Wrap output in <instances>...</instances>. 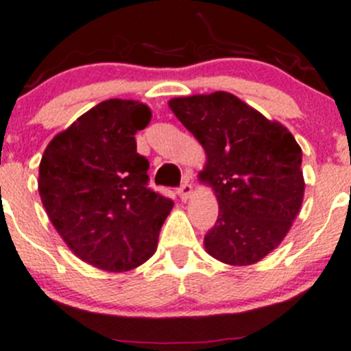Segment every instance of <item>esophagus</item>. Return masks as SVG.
Listing matches in <instances>:
<instances>
[{
    "label": "esophagus",
    "instance_id": "obj_1",
    "mask_svg": "<svg viewBox=\"0 0 351 351\" xmlns=\"http://www.w3.org/2000/svg\"><path fill=\"white\" fill-rule=\"evenodd\" d=\"M192 192H193V186H192V183H190V182L182 183V186L178 189V195H180V198H182V200H186V198L192 195Z\"/></svg>",
    "mask_w": 351,
    "mask_h": 351
}]
</instances>
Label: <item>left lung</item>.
<instances>
[{"label": "left lung", "mask_w": 351, "mask_h": 351, "mask_svg": "<svg viewBox=\"0 0 351 351\" xmlns=\"http://www.w3.org/2000/svg\"><path fill=\"white\" fill-rule=\"evenodd\" d=\"M169 108L207 153L200 180L219 202L217 221L204 238L207 253L236 267L263 260L302 205L299 144L282 123L228 91L173 98Z\"/></svg>", "instance_id": "left-lung-1"}]
</instances>
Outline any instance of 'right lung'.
<instances>
[{
    "label": "right lung",
    "mask_w": 351,
    "mask_h": 351,
    "mask_svg": "<svg viewBox=\"0 0 351 351\" xmlns=\"http://www.w3.org/2000/svg\"><path fill=\"white\" fill-rule=\"evenodd\" d=\"M151 110L107 100L49 143L38 193L49 219L76 256L107 271H127L153 256L171 198L147 186L149 161L136 132Z\"/></svg>",
    "instance_id": "obj_1"
}]
</instances>
